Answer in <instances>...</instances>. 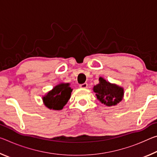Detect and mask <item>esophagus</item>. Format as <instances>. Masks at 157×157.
<instances>
[{"instance_id":"obj_1","label":"esophagus","mask_w":157,"mask_h":157,"mask_svg":"<svg viewBox=\"0 0 157 157\" xmlns=\"http://www.w3.org/2000/svg\"><path fill=\"white\" fill-rule=\"evenodd\" d=\"M79 87L82 89H86L87 86H88V84H87V83H84V84H81L79 85Z\"/></svg>"}]
</instances>
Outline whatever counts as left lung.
Instances as JSON below:
<instances>
[{"label": "left lung", "mask_w": 157, "mask_h": 157, "mask_svg": "<svg viewBox=\"0 0 157 157\" xmlns=\"http://www.w3.org/2000/svg\"><path fill=\"white\" fill-rule=\"evenodd\" d=\"M97 99L107 107L116 106L124 97V89L116 84L110 83L102 77L99 78V83L93 88Z\"/></svg>", "instance_id": "8db88e82"}]
</instances>
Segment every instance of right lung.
<instances>
[{
    "label": "right lung",
    "mask_w": 157,
    "mask_h": 157,
    "mask_svg": "<svg viewBox=\"0 0 157 157\" xmlns=\"http://www.w3.org/2000/svg\"><path fill=\"white\" fill-rule=\"evenodd\" d=\"M73 89L69 83H60L42 97L44 105L52 110H62L67 104Z\"/></svg>",
    "instance_id": "obj_1"
}]
</instances>
